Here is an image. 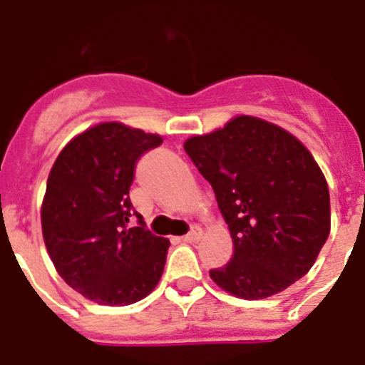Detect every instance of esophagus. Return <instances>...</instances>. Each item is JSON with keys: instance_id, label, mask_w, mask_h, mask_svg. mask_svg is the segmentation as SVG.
Here are the masks:
<instances>
[{"instance_id": "1", "label": "esophagus", "mask_w": 365, "mask_h": 365, "mask_svg": "<svg viewBox=\"0 0 365 365\" xmlns=\"http://www.w3.org/2000/svg\"><path fill=\"white\" fill-rule=\"evenodd\" d=\"M200 237H201V230L192 228L189 233H187V235L182 237V240L183 242H196V240H200Z\"/></svg>"}]
</instances>
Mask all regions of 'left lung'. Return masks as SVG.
<instances>
[{
	"mask_svg": "<svg viewBox=\"0 0 365 365\" xmlns=\"http://www.w3.org/2000/svg\"><path fill=\"white\" fill-rule=\"evenodd\" d=\"M183 150L212 185L233 255L210 278L262 299L303 278L330 235V192L310 151L280 126L239 115Z\"/></svg>",
	"mask_w": 365,
	"mask_h": 365,
	"instance_id": "1",
	"label": "left lung"
}]
</instances>
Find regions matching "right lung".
Wrapping results in <instances>:
<instances>
[{
	"label": "right lung",
	"mask_w": 365,
	"mask_h": 365,
	"mask_svg": "<svg viewBox=\"0 0 365 365\" xmlns=\"http://www.w3.org/2000/svg\"><path fill=\"white\" fill-rule=\"evenodd\" d=\"M162 137L101 123L74 137L53 164L42 201L46 250L69 287L100 305H130L160 280L169 240L133 212L135 165ZM137 215L140 226L128 228Z\"/></svg>",
	"instance_id": "add662e5"
}]
</instances>
